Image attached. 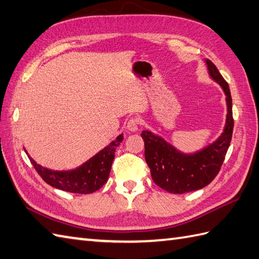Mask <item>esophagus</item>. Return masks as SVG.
Here are the masks:
<instances>
[{
	"label": "esophagus",
	"instance_id": "obj_1",
	"mask_svg": "<svg viewBox=\"0 0 259 259\" xmlns=\"http://www.w3.org/2000/svg\"><path fill=\"white\" fill-rule=\"evenodd\" d=\"M138 125H139V121L137 118H131L128 123H126V128H128L129 131H131V133H135V131L138 130Z\"/></svg>",
	"mask_w": 259,
	"mask_h": 259
}]
</instances>
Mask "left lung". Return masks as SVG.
<instances>
[{
    "mask_svg": "<svg viewBox=\"0 0 259 259\" xmlns=\"http://www.w3.org/2000/svg\"><path fill=\"white\" fill-rule=\"evenodd\" d=\"M205 63L209 76L222 87L226 96L227 114L222 135L202 149L186 153L149 130L141 134L145 141V158L153 183L170 194H185L210 184L221 170L232 140L233 101L228 83L210 60L206 59Z\"/></svg>",
    "mask_w": 259,
    "mask_h": 259,
    "instance_id": "obj_1",
    "label": "left lung"
}]
</instances>
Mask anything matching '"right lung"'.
Returning a JSON list of instances; mask_svg holds the SVG:
<instances>
[{
  "label": "right lung",
  "mask_w": 259,
  "mask_h": 259,
  "mask_svg": "<svg viewBox=\"0 0 259 259\" xmlns=\"http://www.w3.org/2000/svg\"><path fill=\"white\" fill-rule=\"evenodd\" d=\"M122 140L123 134H121L81 166L71 170H61V171L42 167L41 164L33 160L27 151L25 152L33 167L47 184L57 189L73 192V194H92L107 183L115 149Z\"/></svg>",
  "instance_id": "right-lung-1"
}]
</instances>
